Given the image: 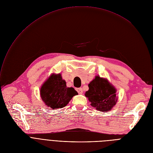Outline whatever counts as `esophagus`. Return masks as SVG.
I'll use <instances>...</instances> for the list:
<instances>
[{
    "label": "esophagus",
    "instance_id": "esophagus-1",
    "mask_svg": "<svg viewBox=\"0 0 153 153\" xmlns=\"http://www.w3.org/2000/svg\"><path fill=\"white\" fill-rule=\"evenodd\" d=\"M76 90L79 94H82L83 93V89L82 88H76Z\"/></svg>",
    "mask_w": 153,
    "mask_h": 153
}]
</instances>
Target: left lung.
<instances>
[{"label":"left lung","mask_w":153,"mask_h":153,"mask_svg":"<svg viewBox=\"0 0 153 153\" xmlns=\"http://www.w3.org/2000/svg\"><path fill=\"white\" fill-rule=\"evenodd\" d=\"M88 87L85 97L88 98L90 105L97 110L108 112L117 103L116 90L107 79L96 76L88 84Z\"/></svg>","instance_id":"obj_1"}]
</instances>
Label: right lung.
Returning <instances> with one entry per match:
<instances>
[{
  "mask_svg": "<svg viewBox=\"0 0 153 153\" xmlns=\"http://www.w3.org/2000/svg\"><path fill=\"white\" fill-rule=\"evenodd\" d=\"M40 97L45 105L56 110L66 106L77 91L67 87L60 74H52L43 83L40 88Z\"/></svg>",
  "mask_w": 153,
  "mask_h": 153,
  "instance_id": "1",
  "label": "right lung"
}]
</instances>
